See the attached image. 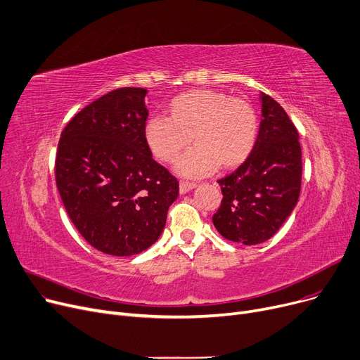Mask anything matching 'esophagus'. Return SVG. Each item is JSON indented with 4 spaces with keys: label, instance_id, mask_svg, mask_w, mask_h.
I'll use <instances>...</instances> for the list:
<instances>
[{
    "label": "esophagus",
    "instance_id": "1",
    "mask_svg": "<svg viewBox=\"0 0 360 360\" xmlns=\"http://www.w3.org/2000/svg\"><path fill=\"white\" fill-rule=\"evenodd\" d=\"M194 188H195V184H194V182H185V181H181V182H179V193H181V194L190 193L191 190H194Z\"/></svg>",
    "mask_w": 360,
    "mask_h": 360
}]
</instances>
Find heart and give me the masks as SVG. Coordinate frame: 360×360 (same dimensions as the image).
<instances>
[{"instance_id":"1","label":"heart","mask_w":360,"mask_h":360,"mask_svg":"<svg viewBox=\"0 0 360 360\" xmlns=\"http://www.w3.org/2000/svg\"><path fill=\"white\" fill-rule=\"evenodd\" d=\"M258 134L254 108L219 90H193L170 103V117L146 122V141L158 159L174 162L193 140L197 143L176 162L175 172L202 178L223 167L239 166L252 153Z\"/></svg>"}]
</instances>
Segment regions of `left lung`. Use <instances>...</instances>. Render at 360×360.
<instances>
[{
    "instance_id": "8db88e82",
    "label": "left lung",
    "mask_w": 360,
    "mask_h": 360,
    "mask_svg": "<svg viewBox=\"0 0 360 360\" xmlns=\"http://www.w3.org/2000/svg\"><path fill=\"white\" fill-rule=\"evenodd\" d=\"M261 122L252 153L235 172L219 179L223 200L213 216L217 232L232 242L270 239L292 214L300 193L299 134L273 98L259 93Z\"/></svg>"
}]
</instances>
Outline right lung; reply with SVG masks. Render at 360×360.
Instances as JSON below:
<instances>
[{
    "instance_id": "right-lung-1",
    "label": "right lung",
    "mask_w": 360,
    "mask_h": 360,
    "mask_svg": "<svg viewBox=\"0 0 360 360\" xmlns=\"http://www.w3.org/2000/svg\"><path fill=\"white\" fill-rule=\"evenodd\" d=\"M146 89L106 93L61 134L56 186L82 236L98 251L131 257L162 235L179 184L151 156L144 128Z\"/></svg>"
}]
</instances>
